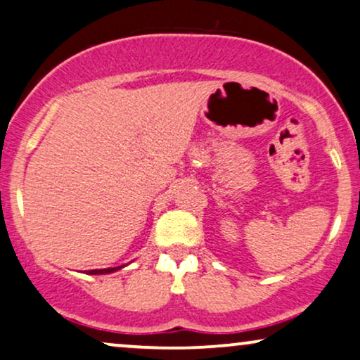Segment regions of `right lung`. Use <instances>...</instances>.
<instances>
[{"label": "right lung", "instance_id": "1", "mask_svg": "<svg viewBox=\"0 0 360 360\" xmlns=\"http://www.w3.org/2000/svg\"><path fill=\"white\" fill-rule=\"evenodd\" d=\"M122 266L120 267H109V269H93V271H86L88 274H109V272H115V271H120Z\"/></svg>", "mask_w": 360, "mask_h": 360}]
</instances>
